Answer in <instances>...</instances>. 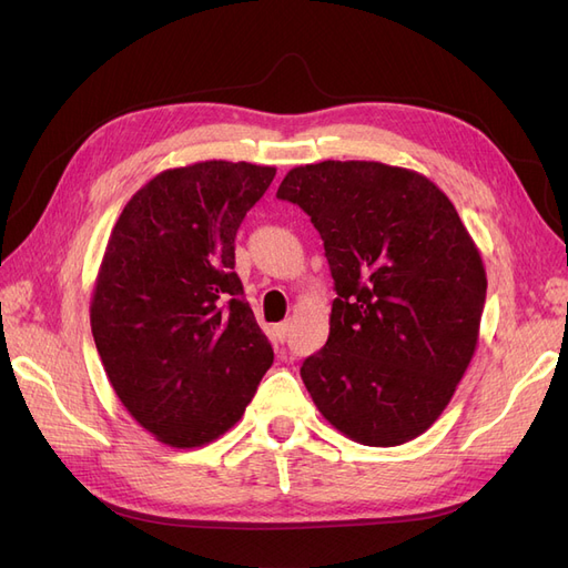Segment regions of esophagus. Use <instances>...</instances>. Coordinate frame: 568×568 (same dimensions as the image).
<instances>
[{"label":"esophagus","instance_id":"obj_1","mask_svg":"<svg viewBox=\"0 0 568 568\" xmlns=\"http://www.w3.org/2000/svg\"><path fill=\"white\" fill-rule=\"evenodd\" d=\"M274 332H277V338H280V341H286V338H288V332H291V322L277 324V326H274Z\"/></svg>","mask_w":568,"mask_h":568}]
</instances>
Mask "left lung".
I'll return each mask as SVG.
<instances>
[{"label":"left lung","mask_w":568,"mask_h":568,"mask_svg":"<svg viewBox=\"0 0 568 568\" xmlns=\"http://www.w3.org/2000/svg\"><path fill=\"white\" fill-rule=\"evenodd\" d=\"M277 196L311 215L336 288L329 338L301 367L313 403L372 448L422 436L471 363L486 303L455 205L415 170L376 161L298 165Z\"/></svg>","instance_id":"1"}]
</instances>
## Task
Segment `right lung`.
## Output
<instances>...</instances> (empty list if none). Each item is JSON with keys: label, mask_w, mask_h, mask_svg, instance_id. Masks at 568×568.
<instances>
[{"label": "right lung", "mask_w": 568, "mask_h": 568, "mask_svg": "<svg viewBox=\"0 0 568 568\" xmlns=\"http://www.w3.org/2000/svg\"><path fill=\"white\" fill-rule=\"evenodd\" d=\"M277 170L203 161L163 170L120 213L90 305L125 409L170 448L242 419L274 353L234 272V236Z\"/></svg>", "instance_id": "obj_1"}]
</instances>
